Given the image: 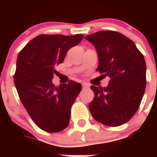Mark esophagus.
I'll use <instances>...</instances> for the list:
<instances>
[{
  "label": "esophagus",
  "instance_id": "1",
  "mask_svg": "<svg viewBox=\"0 0 157 157\" xmlns=\"http://www.w3.org/2000/svg\"><path fill=\"white\" fill-rule=\"evenodd\" d=\"M90 86L87 83H82V89H88Z\"/></svg>",
  "mask_w": 157,
  "mask_h": 157
}]
</instances>
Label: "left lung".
I'll return each mask as SVG.
<instances>
[{
	"mask_svg": "<svg viewBox=\"0 0 157 157\" xmlns=\"http://www.w3.org/2000/svg\"><path fill=\"white\" fill-rule=\"evenodd\" d=\"M85 38L98 52L97 71L111 79L106 87H90L94 93L89 105L91 115L109 127L124 124L136 113L145 93V58L134 41L119 32L104 30Z\"/></svg>",
	"mask_w": 157,
	"mask_h": 157,
	"instance_id": "obj_1",
	"label": "left lung"
}]
</instances>
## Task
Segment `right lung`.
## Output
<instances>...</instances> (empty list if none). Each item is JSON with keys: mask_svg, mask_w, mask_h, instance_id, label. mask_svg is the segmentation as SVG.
Instances as JSON below:
<instances>
[{"mask_svg": "<svg viewBox=\"0 0 157 157\" xmlns=\"http://www.w3.org/2000/svg\"><path fill=\"white\" fill-rule=\"evenodd\" d=\"M83 37L41 34L18 55L14 82L19 97L31 120L47 132H59L70 121L71 108L82 85L70 81L56 87L52 79L56 73L55 67L63 63L67 51Z\"/></svg>", "mask_w": 157, "mask_h": 157, "instance_id": "add662e5", "label": "right lung"}]
</instances>
